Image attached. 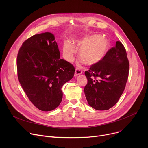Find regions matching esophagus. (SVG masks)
I'll use <instances>...</instances> for the list:
<instances>
[{"instance_id": "esophagus-1", "label": "esophagus", "mask_w": 148, "mask_h": 148, "mask_svg": "<svg viewBox=\"0 0 148 148\" xmlns=\"http://www.w3.org/2000/svg\"><path fill=\"white\" fill-rule=\"evenodd\" d=\"M82 73V72L78 69H75V76H77L78 75H80Z\"/></svg>"}]
</instances>
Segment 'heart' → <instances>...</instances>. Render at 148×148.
I'll return each mask as SVG.
<instances>
[{
    "mask_svg": "<svg viewBox=\"0 0 148 148\" xmlns=\"http://www.w3.org/2000/svg\"><path fill=\"white\" fill-rule=\"evenodd\" d=\"M72 43L66 41L63 46V54L69 61L74 59L75 49H79L78 57L84 64L94 66L98 64L106 56L110 49V39L99 34L86 35L73 40Z\"/></svg>",
    "mask_w": 148,
    "mask_h": 148,
    "instance_id": "b5f03b06",
    "label": "heart"
}]
</instances>
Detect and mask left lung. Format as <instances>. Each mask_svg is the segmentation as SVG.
I'll return each mask as SVG.
<instances>
[{
	"label": "left lung",
	"mask_w": 148,
	"mask_h": 148,
	"mask_svg": "<svg viewBox=\"0 0 148 148\" xmlns=\"http://www.w3.org/2000/svg\"><path fill=\"white\" fill-rule=\"evenodd\" d=\"M126 55L123 45L118 41L100 62L85 71L88 82L84 93L88 104L95 110H109L122 95L129 74Z\"/></svg>",
	"instance_id": "obj_1"
}]
</instances>
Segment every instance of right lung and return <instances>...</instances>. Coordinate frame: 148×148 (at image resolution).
Returning a JSON list of instances; mask_svg holds the SVG:
<instances>
[{"label":"right lung","mask_w":148,"mask_h":148,"mask_svg":"<svg viewBox=\"0 0 148 148\" xmlns=\"http://www.w3.org/2000/svg\"><path fill=\"white\" fill-rule=\"evenodd\" d=\"M60 58L54 36L49 32L32 36L19 49L18 81L30 101L41 111H50L59 106L61 88L74 77V66Z\"/></svg>","instance_id":"add662e5"}]
</instances>
